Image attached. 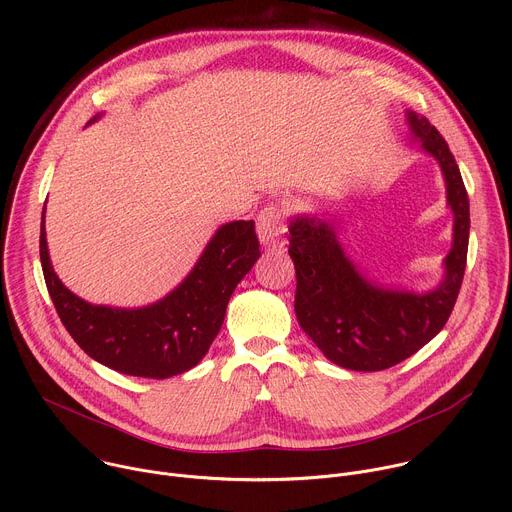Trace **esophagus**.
<instances>
[{
  "instance_id": "34e87169",
  "label": "esophagus",
  "mask_w": 512,
  "mask_h": 512,
  "mask_svg": "<svg viewBox=\"0 0 512 512\" xmlns=\"http://www.w3.org/2000/svg\"><path fill=\"white\" fill-rule=\"evenodd\" d=\"M257 235L263 247L267 249H283L285 241V225H283V210L279 206H267L257 216Z\"/></svg>"
}]
</instances>
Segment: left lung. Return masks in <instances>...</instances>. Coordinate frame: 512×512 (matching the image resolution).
<instances>
[{"instance_id":"obj_1","label":"left lung","mask_w":512,"mask_h":512,"mask_svg":"<svg viewBox=\"0 0 512 512\" xmlns=\"http://www.w3.org/2000/svg\"><path fill=\"white\" fill-rule=\"evenodd\" d=\"M405 121L421 152L440 166L454 214L452 249L444 259V277L433 289L371 281L346 255L328 212L289 218L298 322L330 362L348 371H385L423 348L446 326L464 279L470 202L460 168L446 139L425 117L405 111Z\"/></svg>"}]
</instances>
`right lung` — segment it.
<instances>
[{
	"label": "right lung",
	"mask_w": 512,
	"mask_h": 512,
	"mask_svg": "<svg viewBox=\"0 0 512 512\" xmlns=\"http://www.w3.org/2000/svg\"><path fill=\"white\" fill-rule=\"evenodd\" d=\"M44 214L46 204L40 261L64 328L91 358L131 377L170 379L196 367L223 326L235 287L261 255L255 223L233 221L216 229L190 273L162 300L141 308L97 306L72 294L54 273Z\"/></svg>",
	"instance_id": "1"
}]
</instances>
